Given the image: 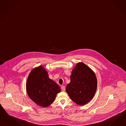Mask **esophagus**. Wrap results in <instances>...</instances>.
<instances>
[{
    "label": "esophagus",
    "mask_w": 126,
    "mask_h": 126,
    "mask_svg": "<svg viewBox=\"0 0 126 126\" xmlns=\"http://www.w3.org/2000/svg\"><path fill=\"white\" fill-rule=\"evenodd\" d=\"M61 89L62 91H65V88L64 86H61Z\"/></svg>",
    "instance_id": "esophagus-1"
}]
</instances>
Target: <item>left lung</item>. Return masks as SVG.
<instances>
[{
	"label": "left lung",
	"mask_w": 126,
	"mask_h": 126,
	"mask_svg": "<svg viewBox=\"0 0 126 126\" xmlns=\"http://www.w3.org/2000/svg\"><path fill=\"white\" fill-rule=\"evenodd\" d=\"M70 79L65 90L72 100L79 105L89 102L97 89L95 73L85 64L79 62L73 69Z\"/></svg>",
	"instance_id": "obj_1"
}]
</instances>
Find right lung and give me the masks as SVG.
<instances>
[{"mask_svg":"<svg viewBox=\"0 0 126 126\" xmlns=\"http://www.w3.org/2000/svg\"><path fill=\"white\" fill-rule=\"evenodd\" d=\"M26 89L30 98L37 105L50 106L61 92L60 87L48 78L44 68L39 66L31 71L27 79Z\"/></svg>","mask_w":126,"mask_h":126,"instance_id":"obj_1","label":"right lung"}]
</instances>
